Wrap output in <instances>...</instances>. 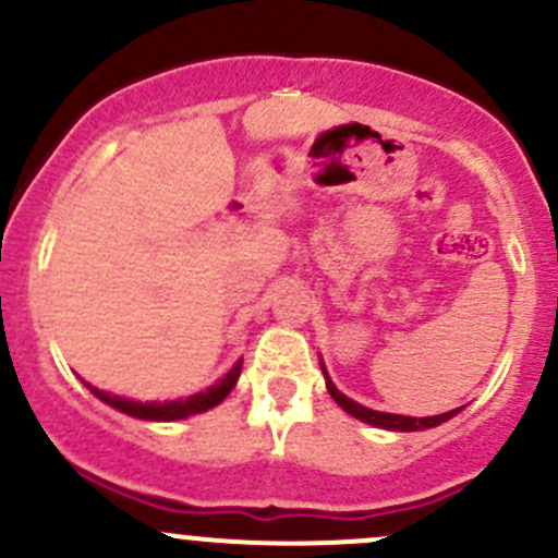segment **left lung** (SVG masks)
I'll use <instances>...</instances> for the list:
<instances>
[{
    "label": "left lung",
    "mask_w": 558,
    "mask_h": 558,
    "mask_svg": "<svg viewBox=\"0 0 558 558\" xmlns=\"http://www.w3.org/2000/svg\"><path fill=\"white\" fill-rule=\"evenodd\" d=\"M320 369H324V364H320ZM326 375V369H324ZM326 391L331 393V399H335L337 404H340L345 413H351L353 418L364 421V424H373L378 426V429H391V432H421V429H432V426H440L442 421L453 418L459 410H448V413H440V415H429V418H413V415H393V413H380V410H369L364 408V404L353 402V399H348L345 393L337 391V386L331 384L329 375H326Z\"/></svg>",
    "instance_id": "8db88e82"
}]
</instances>
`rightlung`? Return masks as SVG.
<instances>
[{
	"label": "right lung",
	"mask_w": 558,
	"mask_h": 558,
	"mask_svg": "<svg viewBox=\"0 0 558 558\" xmlns=\"http://www.w3.org/2000/svg\"><path fill=\"white\" fill-rule=\"evenodd\" d=\"M240 369H243V362L234 364L216 386H210L207 391L194 393V397H185V399H174V402H132V399H123L116 397V393H107L99 391V388L88 386L94 391V397H99L102 402L110 404V408L121 410V413L134 415V418H143V421H178V418H189V415L196 413H205V410L216 408L218 402L229 397L234 384L240 378Z\"/></svg>",
	"instance_id": "right-lung-1"
}]
</instances>
